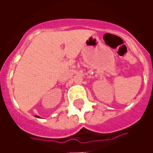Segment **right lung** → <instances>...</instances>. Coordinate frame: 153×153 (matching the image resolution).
I'll return each instance as SVG.
<instances>
[{"instance_id": "obj_1", "label": "right lung", "mask_w": 153, "mask_h": 153, "mask_svg": "<svg viewBox=\"0 0 153 153\" xmlns=\"http://www.w3.org/2000/svg\"><path fill=\"white\" fill-rule=\"evenodd\" d=\"M37 117H38V118H39V116H37Z\"/></svg>"}]
</instances>
